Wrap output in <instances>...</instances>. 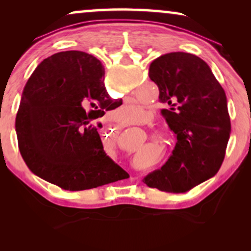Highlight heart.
I'll return each instance as SVG.
<instances>
[{
    "label": "heart",
    "instance_id": "1",
    "mask_svg": "<svg viewBox=\"0 0 251 251\" xmlns=\"http://www.w3.org/2000/svg\"><path fill=\"white\" fill-rule=\"evenodd\" d=\"M144 114V108L136 101L130 102V104H126L120 106L116 111L113 113L112 118L116 123L122 126L131 125L135 123L140 116Z\"/></svg>",
    "mask_w": 251,
    "mask_h": 251
}]
</instances>
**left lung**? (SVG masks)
I'll return each instance as SVG.
<instances>
[{"label": "left lung", "instance_id": "obj_1", "mask_svg": "<svg viewBox=\"0 0 251 251\" xmlns=\"http://www.w3.org/2000/svg\"><path fill=\"white\" fill-rule=\"evenodd\" d=\"M149 74L177 143L161 169L143 181L163 192L185 193L214 177L224 161L231 133L225 91L208 64L192 53L162 54L150 65Z\"/></svg>", "mask_w": 251, "mask_h": 251}]
</instances>
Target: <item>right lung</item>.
Masks as SVG:
<instances>
[{
	"instance_id": "add662e5",
	"label": "right lung",
	"mask_w": 251,
	"mask_h": 251,
	"mask_svg": "<svg viewBox=\"0 0 251 251\" xmlns=\"http://www.w3.org/2000/svg\"><path fill=\"white\" fill-rule=\"evenodd\" d=\"M100 60L82 51L44 59L24 88L16 118L19 151L27 167L66 191H83L129 177L105 153L94 125L112 100Z\"/></svg>"
}]
</instances>
